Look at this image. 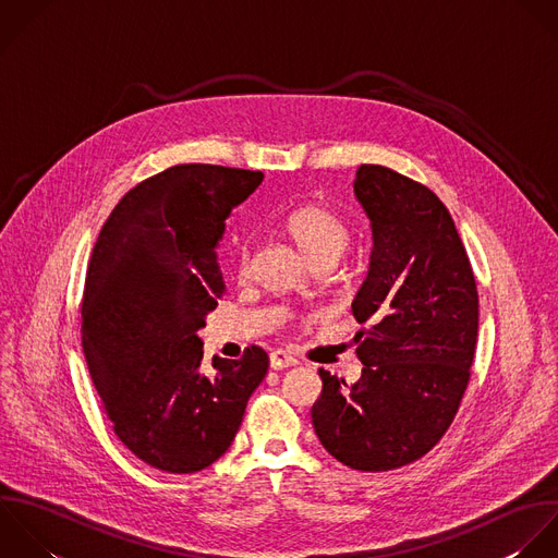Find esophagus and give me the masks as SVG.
I'll return each instance as SVG.
<instances>
[{
  "label": "esophagus",
  "instance_id": "obj_1",
  "mask_svg": "<svg viewBox=\"0 0 558 558\" xmlns=\"http://www.w3.org/2000/svg\"><path fill=\"white\" fill-rule=\"evenodd\" d=\"M300 361L291 354H287L284 350H274L269 354V367L271 369H287V367H295Z\"/></svg>",
  "mask_w": 558,
  "mask_h": 558
}]
</instances>
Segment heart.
<instances>
[{
	"mask_svg": "<svg viewBox=\"0 0 558 558\" xmlns=\"http://www.w3.org/2000/svg\"><path fill=\"white\" fill-rule=\"evenodd\" d=\"M284 228L311 265H322V263L335 265L341 258V254L348 250L352 239V232L345 219L324 204H304L295 208L287 217ZM247 263H250L247 247H241L239 263H236V271L241 276L247 271Z\"/></svg>",
	"mask_w": 558,
	"mask_h": 558,
	"instance_id": "b5f03b06",
	"label": "heart"
}]
</instances>
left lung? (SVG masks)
Returning a JSON list of instances; mask_svg holds the SVG:
<instances>
[{
  "instance_id": "1",
  "label": "left lung",
  "mask_w": 558,
  "mask_h": 558,
  "mask_svg": "<svg viewBox=\"0 0 558 558\" xmlns=\"http://www.w3.org/2000/svg\"><path fill=\"white\" fill-rule=\"evenodd\" d=\"M354 195L372 228V254L352 315L365 365L354 385L319 372L311 409L322 446L361 472L422 459L452 424L478 337V291L444 202L380 165H361Z\"/></svg>"
}]
</instances>
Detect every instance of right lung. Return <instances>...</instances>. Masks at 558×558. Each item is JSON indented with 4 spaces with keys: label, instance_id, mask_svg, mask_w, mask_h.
Returning <instances> with one entry per match:
<instances>
[{
    "label": "right lung",
    "instance_id": "add662e5",
    "mask_svg": "<svg viewBox=\"0 0 558 558\" xmlns=\"http://www.w3.org/2000/svg\"><path fill=\"white\" fill-rule=\"evenodd\" d=\"M260 171L178 165L141 182L106 219L86 271L82 350L114 435L143 463L193 474L230 448L269 359L213 356L199 330L223 298L217 243Z\"/></svg>",
    "mask_w": 558,
    "mask_h": 558
}]
</instances>
